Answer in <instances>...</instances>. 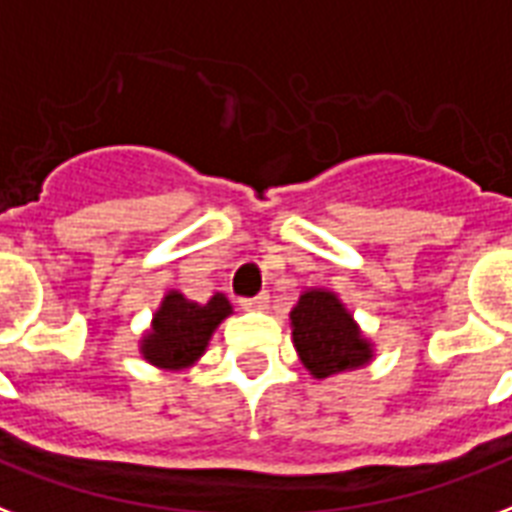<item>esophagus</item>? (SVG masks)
<instances>
[{"label": "esophagus", "instance_id": "esophagus-1", "mask_svg": "<svg viewBox=\"0 0 512 512\" xmlns=\"http://www.w3.org/2000/svg\"><path fill=\"white\" fill-rule=\"evenodd\" d=\"M268 303H271L268 292H260V295H255V298L241 300V308H247V311H265V308H268Z\"/></svg>", "mask_w": 512, "mask_h": 512}]
</instances>
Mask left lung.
Wrapping results in <instances>:
<instances>
[{"mask_svg":"<svg viewBox=\"0 0 512 512\" xmlns=\"http://www.w3.org/2000/svg\"><path fill=\"white\" fill-rule=\"evenodd\" d=\"M292 346L314 378H333L376 360V343L362 333L338 292L306 287L290 311Z\"/></svg>","mask_w":512,"mask_h":512,"instance_id":"1","label":"left lung"}]
</instances>
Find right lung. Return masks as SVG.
Here are the masks:
<instances>
[{
    "label": "right lung",
    "instance_id": "obj_1",
    "mask_svg": "<svg viewBox=\"0 0 512 512\" xmlns=\"http://www.w3.org/2000/svg\"><path fill=\"white\" fill-rule=\"evenodd\" d=\"M230 314L233 306L222 292H214L206 303H195L179 290H169L139 338V354L144 362L169 373L193 368L209 349L214 330Z\"/></svg>",
    "mask_w": 512,
    "mask_h": 512
}]
</instances>
